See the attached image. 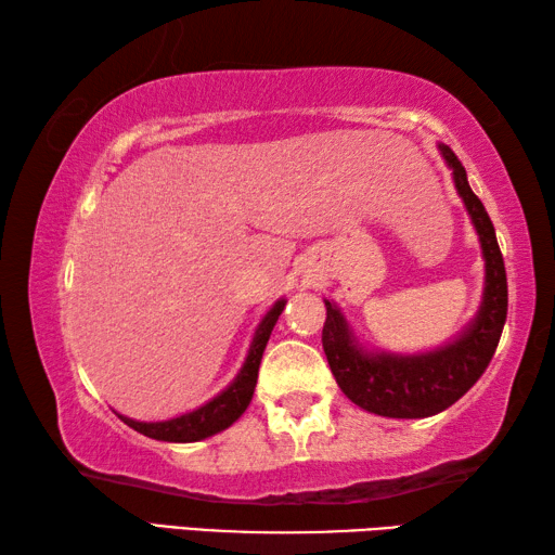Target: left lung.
Here are the masks:
<instances>
[{
  "instance_id": "1",
  "label": "left lung",
  "mask_w": 555,
  "mask_h": 555,
  "mask_svg": "<svg viewBox=\"0 0 555 555\" xmlns=\"http://www.w3.org/2000/svg\"><path fill=\"white\" fill-rule=\"evenodd\" d=\"M446 164L453 168V181L482 242L485 296L480 313L455 343L426 354H367L354 345L350 327L340 311L325 300L323 350L335 374L337 387L357 406L389 418H426L467 393V389L490 367L506 321V271L496 244L494 224L482 201L467 183L465 166L453 149L440 144Z\"/></svg>"
}]
</instances>
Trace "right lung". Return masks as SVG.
I'll return each mask as SVG.
<instances>
[{"label": "right lung", "mask_w": 555, "mask_h": 555, "mask_svg": "<svg viewBox=\"0 0 555 555\" xmlns=\"http://www.w3.org/2000/svg\"><path fill=\"white\" fill-rule=\"evenodd\" d=\"M284 306L286 300H276L274 308L264 315V321H261L257 327L255 340H251L249 354H247V362H244V367L240 370L237 379H234L222 393H218L212 401L205 403V406L171 421H158V424H144V421H131L127 416H119V418L125 421L129 428H134L137 434L149 436L154 440H166V443H195V440H203L208 436L220 434L224 428H230L234 421L242 416L244 409L249 406L251 393H255V387H257L261 354H264L269 335L274 331Z\"/></svg>", "instance_id": "obj_1"}]
</instances>
